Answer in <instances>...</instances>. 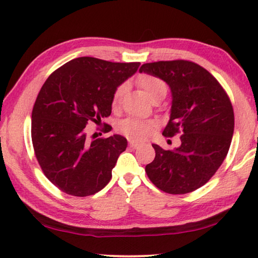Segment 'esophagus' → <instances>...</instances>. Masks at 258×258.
Returning a JSON list of instances; mask_svg holds the SVG:
<instances>
[{"label":"esophagus","instance_id":"esophagus-1","mask_svg":"<svg viewBox=\"0 0 258 258\" xmlns=\"http://www.w3.org/2000/svg\"><path fill=\"white\" fill-rule=\"evenodd\" d=\"M128 145H130V147H131V148H138V147H139V146H140L141 144H139V142H136V141H133V140H130Z\"/></svg>","mask_w":258,"mask_h":258}]
</instances>
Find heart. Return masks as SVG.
Returning <instances> with one entry per match:
<instances>
[{
    "label": "heart",
    "instance_id": "obj_1",
    "mask_svg": "<svg viewBox=\"0 0 258 258\" xmlns=\"http://www.w3.org/2000/svg\"><path fill=\"white\" fill-rule=\"evenodd\" d=\"M138 83L142 88V90L145 91V94L148 96L151 99L153 96H155L160 92L167 91V87L162 80L152 75H141L138 79ZM126 86L125 84H120L117 87V89L114 90L112 96V107L117 109L120 104L122 96L125 94ZM154 122L149 120H141V119H133L128 118L125 119L120 122L119 125V131L122 134H125L126 137L130 138L132 140L142 141L151 136L153 130H154Z\"/></svg>",
    "mask_w": 258,
    "mask_h": 258
}]
</instances>
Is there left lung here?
I'll return each mask as SVG.
<instances>
[{
	"mask_svg": "<svg viewBox=\"0 0 258 258\" xmlns=\"http://www.w3.org/2000/svg\"><path fill=\"white\" fill-rule=\"evenodd\" d=\"M139 72L170 88V118L163 134H182L180 146L171 151L153 145L155 159L146 166L147 176L167 194L197 190L221 166L232 142L234 111L228 96L212 74L191 61L145 63Z\"/></svg>",
	"mask_w": 258,
	"mask_h": 258,
	"instance_id": "1",
	"label": "left lung"
}]
</instances>
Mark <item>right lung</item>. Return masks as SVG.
<instances>
[{"mask_svg": "<svg viewBox=\"0 0 258 258\" xmlns=\"http://www.w3.org/2000/svg\"><path fill=\"white\" fill-rule=\"evenodd\" d=\"M139 66L82 56L68 61L45 81L32 110L31 137L41 170L61 191L86 197L110 182L127 140L113 134L91 141L86 126L91 121L98 125L110 116L114 90ZM110 130L105 125V132Z\"/></svg>", "mask_w": 258, "mask_h": 258, "instance_id": "1", "label": "right lung"}]
</instances>
